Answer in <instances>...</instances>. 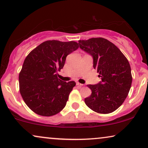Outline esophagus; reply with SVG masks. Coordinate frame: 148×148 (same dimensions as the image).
I'll use <instances>...</instances> for the list:
<instances>
[{"instance_id":"esophagus-1","label":"esophagus","mask_w":148,"mask_h":148,"mask_svg":"<svg viewBox=\"0 0 148 148\" xmlns=\"http://www.w3.org/2000/svg\"><path fill=\"white\" fill-rule=\"evenodd\" d=\"M76 84H77V86H84V85L83 84H80V83H79V82H77L76 83Z\"/></svg>"}]
</instances>
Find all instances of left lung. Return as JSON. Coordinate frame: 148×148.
<instances>
[{
  "label": "left lung",
  "mask_w": 148,
  "mask_h": 148,
  "mask_svg": "<svg viewBox=\"0 0 148 148\" xmlns=\"http://www.w3.org/2000/svg\"><path fill=\"white\" fill-rule=\"evenodd\" d=\"M79 47L94 58V68L102 82L88 85L92 94L85 98L90 109L100 114H108L120 107L132 83L131 66L127 58L112 42L103 38L79 40Z\"/></svg>",
  "instance_id": "obj_1"
}]
</instances>
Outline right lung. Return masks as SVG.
Returning a JSON list of instances; mask_svg holds the SVG:
<instances>
[{"mask_svg": "<svg viewBox=\"0 0 148 148\" xmlns=\"http://www.w3.org/2000/svg\"><path fill=\"white\" fill-rule=\"evenodd\" d=\"M79 48L74 41L47 40L26 56L19 75V92L26 105L37 114L53 116L66 106L75 82L57 77L68 54Z\"/></svg>", "mask_w": 148, "mask_h": 148, "instance_id": "add662e5", "label": "right lung"}]
</instances>
